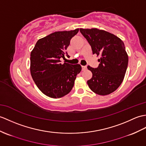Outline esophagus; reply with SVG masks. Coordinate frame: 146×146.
Here are the masks:
<instances>
[{
  "instance_id": "34e87169",
  "label": "esophagus",
  "mask_w": 146,
  "mask_h": 146,
  "mask_svg": "<svg viewBox=\"0 0 146 146\" xmlns=\"http://www.w3.org/2000/svg\"><path fill=\"white\" fill-rule=\"evenodd\" d=\"M81 68H82V70H86L87 69V66H81Z\"/></svg>"
}]
</instances>
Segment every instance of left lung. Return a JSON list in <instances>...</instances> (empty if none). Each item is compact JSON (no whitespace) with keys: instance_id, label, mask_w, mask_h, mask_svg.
<instances>
[{"instance_id":"obj_1","label":"left lung","mask_w":146,"mask_h":146,"mask_svg":"<svg viewBox=\"0 0 146 146\" xmlns=\"http://www.w3.org/2000/svg\"><path fill=\"white\" fill-rule=\"evenodd\" d=\"M91 46L93 54L100 55L97 68L88 66L93 76L87 81L91 90L105 96L116 91L123 82L128 65L123 42L113 33L98 29H80Z\"/></svg>"}]
</instances>
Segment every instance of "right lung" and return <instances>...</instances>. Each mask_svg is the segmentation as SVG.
<instances>
[{"label": "right lung", "mask_w": 146, "mask_h": 146, "mask_svg": "<svg viewBox=\"0 0 146 146\" xmlns=\"http://www.w3.org/2000/svg\"><path fill=\"white\" fill-rule=\"evenodd\" d=\"M79 31L53 32L39 39L30 53V73L38 89L50 98H59L68 94L76 75L81 70L79 64L61 63L68 55L71 39Z\"/></svg>", "instance_id": "obj_1"}]
</instances>
